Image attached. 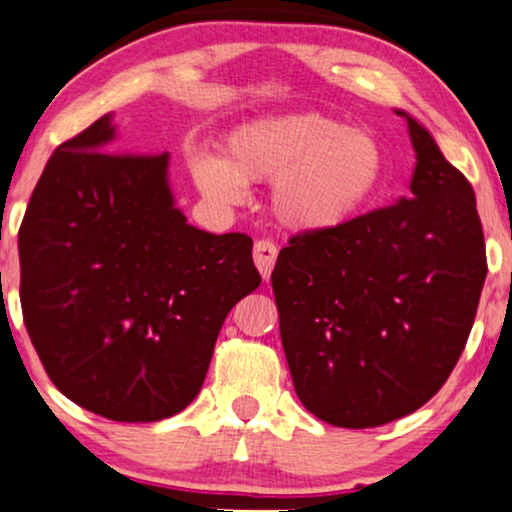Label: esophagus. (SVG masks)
Returning <instances> with one entry per match:
<instances>
[{
  "instance_id": "esophagus-1",
  "label": "esophagus",
  "mask_w": 512,
  "mask_h": 512,
  "mask_svg": "<svg viewBox=\"0 0 512 512\" xmlns=\"http://www.w3.org/2000/svg\"><path fill=\"white\" fill-rule=\"evenodd\" d=\"M276 257H278V248L267 238H262V241L255 243V250H252V260H255V267L260 269V274L264 281L271 276V271H274V264H276Z\"/></svg>"
}]
</instances>
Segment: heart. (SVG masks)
Masks as SVG:
<instances>
[{
    "instance_id": "obj_1",
    "label": "heart",
    "mask_w": 512,
    "mask_h": 512,
    "mask_svg": "<svg viewBox=\"0 0 512 512\" xmlns=\"http://www.w3.org/2000/svg\"><path fill=\"white\" fill-rule=\"evenodd\" d=\"M224 154L189 163L199 192L215 206H238L250 182H274L271 206L281 224L325 234L365 215L386 175V152L370 128L318 112L269 114L234 128Z\"/></svg>"
}]
</instances>
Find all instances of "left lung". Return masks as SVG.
Wrapping results in <instances>:
<instances>
[{
    "label": "left lung",
    "mask_w": 512,
    "mask_h": 512,
    "mask_svg": "<svg viewBox=\"0 0 512 512\" xmlns=\"http://www.w3.org/2000/svg\"><path fill=\"white\" fill-rule=\"evenodd\" d=\"M417 166L410 199L325 234H299L271 274L302 405L339 428L426 405L459 360L487 276L470 182L403 109Z\"/></svg>",
    "instance_id": "obj_1"
}]
</instances>
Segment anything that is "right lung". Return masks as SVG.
Returning a JSON list of instances; mask_svg holds the SVG:
<instances>
[{"label":"right lung","instance_id":"add662e5","mask_svg":"<svg viewBox=\"0 0 512 512\" xmlns=\"http://www.w3.org/2000/svg\"><path fill=\"white\" fill-rule=\"evenodd\" d=\"M112 114L60 145L18 231L27 335L63 395L147 424L199 395L224 318L262 283L252 238L175 208L168 154L112 152Z\"/></svg>","mask_w":512,"mask_h":512}]
</instances>
